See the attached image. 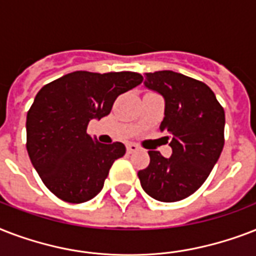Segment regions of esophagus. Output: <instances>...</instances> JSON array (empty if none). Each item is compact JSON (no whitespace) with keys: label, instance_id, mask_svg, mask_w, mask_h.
<instances>
[{"label":"esophagus","instance_id":"obj_1","mask_svg":"<svg viewBox=\"0 0 256 256\" xmlns=\"http://www.w3.org/2000/svg\"><path fill=\"white\" fill-rule=\"evenodd\" d=\"M126 150H128V154H132V152H136L140 150V146L136 144H128V146H126Z\"/></svg>","mask_w":256,"mask_h":256}]
</instances>
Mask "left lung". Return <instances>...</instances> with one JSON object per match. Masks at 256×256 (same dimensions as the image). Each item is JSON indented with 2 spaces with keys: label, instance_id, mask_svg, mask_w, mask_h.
I'll return each instance as SVG.
<instances>
[{
  "label": "left lung",
  "instance_id": "1",
  "mask_svg": "<svg viewBox=\"0 0 256 256\" xmlns=\"http://www.w3.org/2000/svg\"><path fill=\"white\" fill-rule=\"evenodd\" d=\"M144 86L164 98L160 132L172 156L148 152L150 164L138 171L140 184L160 202H178L202 186L224 144V110L202 81L171 70L146 73Z\"/></svg>",
  "mask_w": 256,
  "mask_h": 256
}]
</instances>
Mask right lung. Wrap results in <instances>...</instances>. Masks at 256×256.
I'll return each instance as SVG.
<instances>
[{
    "instance_id": "add662e5",
    "label": "right lung",
    "mask_w": 256,
    "mask_h": 256,
    "mask_svg": "<svg viewBox=\"0 0 256 256\" xmlns=\"http://www.w3.org/2000/svg\"><path fill=\"white\" fill-rule=\"evenodd\" d=\"M134 72H73L37 92L26 116V148L42 182L57 198L84 203L104 187L114 160L124 156L120 142L100 144L88 122L112 112L118 96L142 84Z\"/></svg>"
}]
</instances>
